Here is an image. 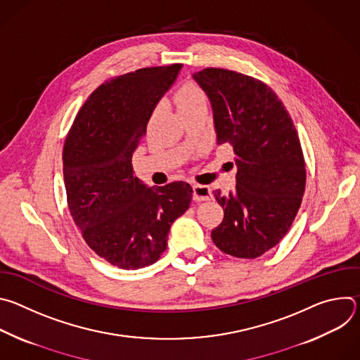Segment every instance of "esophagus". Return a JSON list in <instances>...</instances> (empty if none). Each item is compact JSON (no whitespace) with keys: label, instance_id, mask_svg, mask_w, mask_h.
Returning a JSON list of instances; mask_svg holds the SVG:
<instances>
[{"label":"esophagus","instance_id":"obj_1","mask_svg":"<svg viewBox=\"0 0 360 360\" xmlns=\"http://www.w3.org/2000/svg\"><path fill=\"white\" fill-rule=\"evenodd\" d=\"M192 198L193 200L196 202H200V200H210L212 198V191L210 186L207 185H193L192 186Z\"/></svg>","mask_w":360,"mask_h":360}]
</instances>
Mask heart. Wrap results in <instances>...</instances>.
I'll list each match as a JSON object with an SVG mask.
<instances>
[{"mask_svg": "<svg viewBox=\"0 0 360 360\" xmlns=\"http://www.w3.org/2000/svg\"><path fill=\"white\" fill-rule=\"evenodd\" d=\"M174 101L181 115L199 107H207L208 102L203 89L193 82H186L181 85L174 94Z\"/></svg>", "mask_w": 360, "mask_h": 360, "instance_id": "b5f03b06", "label": "heart"}]
</instances>
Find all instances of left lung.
<instances>
[{
  "label": "left lung",
  "mask_w": 360,
  "mask_h": 360,
  "mask_svg": "<svg viewBox=\"0 0 360 360\" xmlns=\"http://www.w3.org/2000/svg\"><path fill=\"white\" fill-rule=\"evenodd\" d=\"M193 78L211 99L218 143L233 146L238 167L235 192L212 191L225 211L212 240L235 258H259L283 239L300 207L306 169L297 131L265 82L224 68Z\"/></svg>",
  "instance_id": "1"
}]
</instances>
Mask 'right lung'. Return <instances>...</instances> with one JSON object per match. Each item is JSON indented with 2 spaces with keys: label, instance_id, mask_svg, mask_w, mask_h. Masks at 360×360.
Masks as SVG:
<instances>
[{
  "label": "right lung",
  "instance_id": "1",
  "mask_svg": "<svg viewBox=\"0 0 360 360\" xmlns=\"http://www.w3.org/2000/svg\"><path fill=\"white\" fill-rule=\"evenodd\" d=\"M181 68L182 64L141 68L102 82L65 138L70 214L86 245L121 269L157 262L172 222L192 199V188L184 181L148 188L131 164L153 108Z\"/></svg>",
  "mask_w": 360,
  "mask_h": 360
}]
</instances>
